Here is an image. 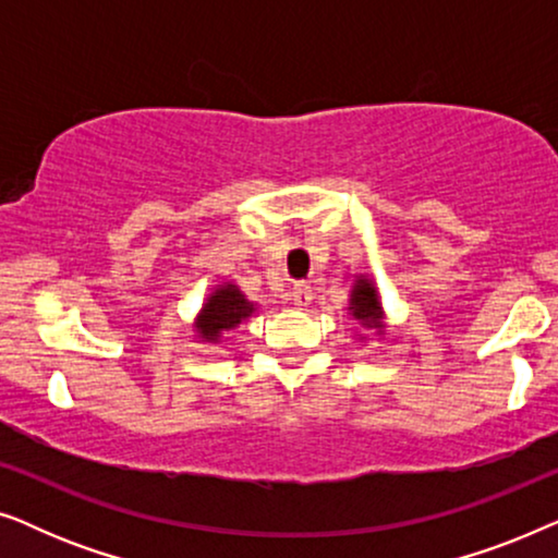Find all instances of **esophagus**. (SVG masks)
<instances>
[{"label":"esophagus","instance_id":"obj_1","mask_svg":"<svg viewBox=\"0 0 558 558\" xmlns=\"http://www.w3.org/2000/svg\"><path fill=\"white\" fill-rule=\"evenodd\" d=\"M289 300H292L300 310L310 307V302H312V287L307 284V281H296V284L292 287V292H289Z\"/></svg>","mask_w":558,"mask_h":558}]
</instances>
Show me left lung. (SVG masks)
<instances>
[{
	"label": "left lung",
	"instance_id": "8db88e82",
	"mask_svg": "<svg viewBox=\"0 0 558 558\" xmlns=\"http://www.w3.org/2000/svg\"><path fill=\"white\" fill-rule=\"evenodd\" d=\"M348 315L361 323V327H368V330L384 335L386 332V315L384 307H380L376 284L368 277H355V284L350 289V304Z\"/></svg>",
	"mask_w": 558,
	"mask_h": 558
}]
</instances>
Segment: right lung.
I'll list each match as a JSON object with an SVG mask.
<instances>
[{"mask_svg":"<svg viewBox=\"0 0 558 558\" xmlns=\"http://www.w3.org/2000/svg\"><path fill=\"white\" fill-rule=\"evenodd\" d=\"M258 307L246 300L233 281H223L208 294V300L195 317V332L203 342H220L223 332H231L243 319L254 317Z\"/></svg>","mask_w":558,"mask_h":558,"instance_id":"1","label":"right lung"}]
</instances>
